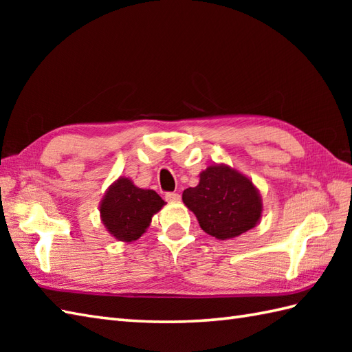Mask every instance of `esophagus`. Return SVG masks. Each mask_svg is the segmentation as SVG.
I'll return each mask as SVG.
<instances>
[{"instance_id":"esophagus-1","label":"esophagus","mask_w":352,"mask_h":352,"mask_svg":"<svg viewBox=\"0 0 352 352\" xmlns=\"http://www.w3.org/2000/svg\"><path fill=\"white\" fill-rule=\"evenodd\" d=\"M180 195H178V193H175V192H168L166 195H164V199L168 201V203H178V201H180Z\"/></svg>"}]
</instances>
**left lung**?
<instances>
[{"label": "left lung", "mask_w": 352, "mask_h": 352, "mask_svg": "<svg viewBox=\"0 0 352 352\" xmlns=\"http://www.w3.org/2000/svg\"><path fill=\"white\" fill-rule=\"evenodd\" d=\"M183 203L199 227L219 241L241 236L258 223L263 203L248 177L228 164H210L195 188L183 192Z\"/></svg>", "instance_id": "1"}]
</instances>
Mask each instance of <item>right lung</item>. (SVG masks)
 Returning a JSON list of instances; mask_svg holds the SVG:
<instances>
[{"instance_id": "right-lung-1", "label": "right lung", "mask_w": 352, "mask_h": 352, "mask_svg": "<svg viewBox=\"0 0 352 352\" xmlns=\"http://www.w3.org/2000/svg\"><path fill=\"white\" fill-rule=\"evenodd\" d=\"M166 204L151 189H140L126 177L109 186L100 204L104 227L119 242H134L145 233L153 216Z\"/></svg>"}]
</instances>
